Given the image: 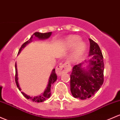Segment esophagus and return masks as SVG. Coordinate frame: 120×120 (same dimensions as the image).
<instances>
[{
    "instance_id": "obj_1",
    "label": "esophagus",
    "mask_w": 120,
    "mask_h": 120,
    "mask_svg": "<svg viewBox=\"0 0 120 120\" xmlns=\"http://www.w3.org/2000/svg\"><path fill=\"white\" fill-rule=\"evenodd\" d=\"M71 69V67L68 63H65L63 65L57 66L56 68V73L58 76H61L63 73H68Z\"/></svg>"
}]
</instances>
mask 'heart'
<instances>
[{"label":"heart","instance_id":"obj_1","mask_svg":"<svg viewBox=\"0 0 120 120\" xmlns=\"http://www.w3.org/2000/svg\"><path fill=\"white\" fill-rule=\"evenodd\" d=\"M81 39L77 36H71L65 41V45L68 48L75 49L73 56L75 59H80L82 56L86 49V45L83 41H80Z\"/></svg>","mask_w":120,"mask_h":120}]
</instances>
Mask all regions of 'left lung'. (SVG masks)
Returning <instances> with one entry per match:
<instances>
[{
    "instance_id": "obj_1",
    "label": "left lung",
    "mask_w": 120,
    "mask_h": 120,
    "mask_svg": "<svg viewBox=\"0 0 120 120\" xmlns=\"http://www.w3.org/2000/svg\"><path fill=\"white\" fill-rule=\"evenodd\" d=\"M89 40V56H92V59L89 61L87 69L82 67L84 63H80L73 67L71 75V93L75 98L81 100L93 96L104 82V64L102 52L96 42L90 39Z\"/></svg>"
}]
</instances>
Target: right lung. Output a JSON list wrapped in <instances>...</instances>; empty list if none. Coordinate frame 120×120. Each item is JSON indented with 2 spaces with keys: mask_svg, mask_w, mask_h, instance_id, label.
Segmentation results:
<instances>
[{
  "mask_svg": "<svg viewBox=\"0 0 120 120\" xmlns=\"http://www.w3.org/2000/svg\"><path fill=\"white\" fill-rule=\"evenodd\" d=\"M51 34H52V32H47V33H40V32H36L34 33V34L32 35V36L31 37V38H30L28 41H27L25 42L24 43H23V45L21 46L20 48V49L19 50V52H18V53H19L20 52H21V51H22V49L24 48V47H26L28 43H30V42L32 41L33 36H35V38H37L38 39H40V40H44V39H48V38H49L50 36L51 35ZM56 80H57V75H56V73H55V69H53L52 71V73H51V75H50L49 81H48V85H47V88L45 89V91L44 92V93L41 94V95L39 96H36V97H31L30 96H28L27 94H26V93H24L23 92H22L21 93H22V94H23L26 98H27V99L31 100V101H34V102H43V101H45L47 98H49L50 96H51V85H52V84H53L54 82L56 81ZM15 82H16V84L17 85V87L18 88V89H19L20 91H21V89L20 88L19 82H18V71H17L16 63H15Z\"/></svg>",
  "mask_w": 120,
  "mask_h": 120,
  "instance_id": "add662e5",
  "label": "right lung"
}]
</instances>
